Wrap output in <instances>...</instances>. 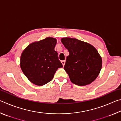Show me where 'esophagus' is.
<instances>
[{
    "mask_svg": "<svg viewBox=\"0 0 121 121\" xmlns=\"http://www.w3.org/2000/svg\"><path fill=\"white\" fill-rule=\"evenodd\" d=\"M65 60H63L61 61V63H62V64L63 65V66H64L65 65Z\"/></svg>",
    "mask_w": 121,
    "mask_h": 121,
    "instance_id": "obj_1",
    "label": "esophagus"
}]
</instances>
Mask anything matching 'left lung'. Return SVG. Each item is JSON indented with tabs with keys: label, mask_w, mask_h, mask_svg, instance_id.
Returning <instances> with one entry per match:
<instances>
[{
	"label": "left lung",
	"mask_w": 121,
	"mask_h": 121,
	"mask_svg": "<svg viewBox=\"0 0 121 121\" xmlns=\"http://www.w3.org/2000/svg\"><path fill=\"white\" fill-rule=\"evenodd\" d=\"M61 42L68 50L64 69L70 81L79 86L90 84L97 78L102 61L95 47L73 38H62Z\"/></svg>",
	"instance_id": "1"
}]
</instances>
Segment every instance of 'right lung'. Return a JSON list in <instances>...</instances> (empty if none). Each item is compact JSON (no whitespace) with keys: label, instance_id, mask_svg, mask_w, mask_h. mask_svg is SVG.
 <instances>
[{"label":"right lung","instance_id":"1","mask_svg":"<svg viewBox=\"0 0 121 121\" xmlns=\"http://www.w3.org/2000/svg\"><path fill=\"white\" fill-rule=\"evenodd\" d=\"M56 38L47 37L32 43L22 52L20 67L27 78L36 85L50 82L59 68L62 67L54 50Z\"/></svg>","mask_w":121,"mask_h":121}]
</instances>
